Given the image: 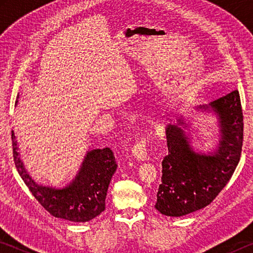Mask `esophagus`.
<instances>
[{"instance_id": "esophagus-1", "label": "esophagus", "mask_w": 253, "mask_h": 253, "mask_svg": "<svg viewBox=\"0 0 253 253\" xmlns=\"http://www.w3.org/2000/svg\"><path fill=\"white\" fill-rule=\"evenodd\" d=\"M132 155L138 161H146L147 158V144H146V138L140 140V142L137 143L134 147L131 149Z\"/></svg>"}]
</instances>
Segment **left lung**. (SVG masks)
I'll return each instance as SVG.
<instances>
[{
	"label": "left lung",
	"instance_id": "left-lung-1",
	"mask_svg": "<svg viewBox=\"0 0 253 253\" xmlns=\"http://www.w3.org/2000/svg\"><path fill=\"white\" fill-rule=\"evenodd\" d=\"M198 109L213 111L217 116L219 146L213 153H196L184 131L188 126L183 117L166 126L169 155L162 162V183L155 204L164 215L183 216L207 207L223 190L239 164L243 143L239 91L233 90Z\"/></svg>",
	"mask_w": 253,
	"mask_h": 253
}]
</instances>
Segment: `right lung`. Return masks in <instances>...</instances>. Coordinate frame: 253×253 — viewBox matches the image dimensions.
I'll return each mask as SVG.
<instances>
[{
	"label": "right lung",
	"instance_id": "1",
	"mask_svg": "<svg viewBox=\"0 0 253 253\" xmlns=\"http://www.w3.org/2000/svg\"><path fill=\"white\" fill-rule=\"evenodd\" d=\"M12 146L20 176L51 215L71 222H87L104 211L109 183L117 169L109 147L88 152L74 181L66 187L55 188L39 185L28 174L20 158L14 131H12Z\"/></svg>",
	"mask_w": 253,
	"mask_h": 253
}]
</instances>
